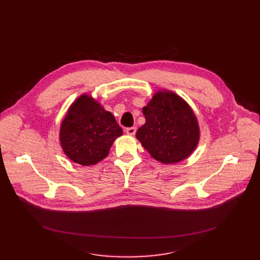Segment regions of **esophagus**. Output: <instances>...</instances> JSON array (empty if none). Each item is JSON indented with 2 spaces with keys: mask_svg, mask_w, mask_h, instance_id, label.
I'll return each instance as SVG.
<instances>
[{
  "mask_svg": "<svg viewBox=\"0 0 260 260\" xmlns=\"http://www.w3.org/2000/svg\"><path fill=\"white\" fill-rule=\"evenodd\" d=\"M136 131H137V128H136V127H128V128H126L125 129V132H126V134L127 135H129V136H134L135 134H136Z\"/></svg>",
  "mask_w": 260,
  "mask_h": 260,
  "instance_id": "obj_1",
  "label": "esophagus"
}]
</instances>
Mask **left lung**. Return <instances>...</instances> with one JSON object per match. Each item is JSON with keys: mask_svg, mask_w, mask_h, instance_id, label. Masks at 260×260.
<instances>
[{"mask_svg": "<svg viewBox=\"0 0 260 260\" xmlns=\"http://www.w3.org/2000/svg\"><path fill=\"white\" fill-rule=\"evenodd\" d=\"M145 123L136 133L151 156L165 165L186 159L199 142V125L189 105L178 94L160 90L142 108Z\"/></svg>", "mask_w": 260, "mask_h": 260, "instance_id": "obj_1", "label": "left lung"}]
</instances>
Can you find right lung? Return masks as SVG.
Segmentation results:
<instances>
[{
    "mask_svg": "<svg viewBox=\"0 0 260 260\" xmlns=\"http://www.w3.org/2000/svg\"><path fill=\"white\" fill-rule=\"evenodd\" d=\"M123 134L115 117L91 95L82 94L71 105L60 128L65 155L79 165L93 166L109 153Z\"/></svg>",
    "mask_w": 260,
    "mask_h": 260,
    "instance_id": "1",
    "label": "right lung"
}]
</instances>
